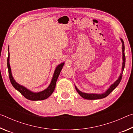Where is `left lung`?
<instances>
[{
  "mask_svg": "<svg viewBox=\"0 0 133 133\" xmlns=\"http://www.w3.org/2000/svg\"><path fill=\"white\" fill-rule=\"evenodd\" d=\"M121 42H122V53H123V65H122V70H121V73H120V75L119 76V77L118 78V79L115 82H114L113 84H112L111 85H110V87L106 91L104 92V93H102V94H95V93H83V92H82L78 90L76 86L75 85V88L77 90V93L80 94V96L81 97H82L83 98H84L85 99H87V100H97V99H101V98H105V97H107V96H109L110 94V93L115 89L117 86L119 84V83H120L121 78H122V76H123V70L124 69L125 67V55H124V42L122 39H120Z\"/></svg>",
  "mask_w": 133,
  "mask_h": 133,
  "instance_id": "1",
  "label": "left lung"
}]
</instances>
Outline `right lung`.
I'll return each instance as SVG.
<instances>
[{
	"label": "right lung",
	"instance_id": "1",
	"mask_svg": "<svg viewBox=\"0 0 133 133\" xmlns=\"http://www.w3.org/2000/svg\"><path fill=\"white\" fill-rule=\"evenodd\" d=\"M8 48V52L9 55L8 57V68L9 71V76L10 81L11 83L14 88L17 90L18 91H19L22 95H23L26 98L28 99V100H32V101H37V100H45V99L48 98L49 96L51 95V94L53 93L54 90H55L56 84L57 80L58 78V76H59L60 71H61L63 67L64 63H62L58 64L56 67L55 72H54L53 78L51 79V83L50 85H49L48 88L44 90L43 91L38 92V93H35L30 90H29V89L26 88L25 87L23 86L21 84H19V83H17L13 78L12 75V71H11V68L10 66L9 63V58H10V54Z\"/></svg>",
	"mask_w": 133,
	"mask_h": 133
}]
</instances>
